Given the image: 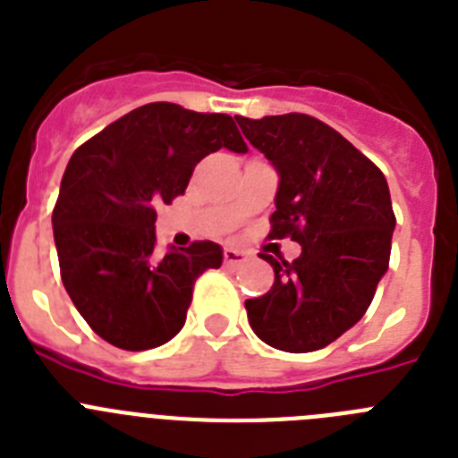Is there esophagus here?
<instances>
[{"instance_id":"1","label":"esophagus","mask_w":458,"mask_h":458,"mask_svg":"<svg viewBox=\"0 0 458 458\" xmlns=\"http://www.w3.org/2000/svg\"><path fill=\"white\" fill-rule=\"evenodd\" d=\"M250 257H252V254L245 252V250H236V248L225 250V264L226 266H241V264H245Z\"/></svg>"}]
</instances>
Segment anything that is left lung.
Instances as JSON below:
<instances>
[{
    "label": "left lung",
    "instance_id": "1",
    "mask_svg": "<svg viewBox=\"0 0 458 458\" xmlns=\"http://www.w3.org/2000/svg\"><path fill=\"white\" fill-rule=\"evenodd\" d=\"M242 135L279 176L270 236L301 242L277 261L273 289L245 301L254 335L286 353L318 351L365 317L390 264V188L349 140L307 114L238 116Z\"/></svg>",
    "mask_w": 458,
    "mask_h": 458
}]
</instances>
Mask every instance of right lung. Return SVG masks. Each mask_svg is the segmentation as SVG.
<instances>
[{
  "label": "right lung",
  "mask_w": 458,
  "mask_h": 458,
  "mask_svg": "<svg viewBox=\"0 0 458 458\" xmlns=\"http://www.w3.org/2000/svg\"><path fill=\"white\" fill-rule=\"evenodd\" d=\"M220 148L248 153L229 114L148 103L72 153L52 213L59 268L72 305L112 346L147 351L176 337L194 279L222 266L210 241L156 252V206L183 194L194 165Z\"/></svg>",
  "instance_id": "obj_1"
}]
</instances>
